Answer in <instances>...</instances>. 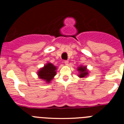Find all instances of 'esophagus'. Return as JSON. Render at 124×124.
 I'll list each match as a JSON object with an SVG mask.
<instances>
[{
    "mask_svg": "<svg viewBox=\"0 0 124 124\" xmlns=\"http://www.w3.org/2000/svg\"><path fill=\"white\" fill-rule=\"evenodd\" d=\"M64 64H66V65H68L69 61H66H66H64Z\"/></svg>",
    "mask_w": 124,
    "mask_h": 124,
    "instance_id": "obj_1",
    "label": "esophagus"
}]
</instances>
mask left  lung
<instances>
[{"label":"left lung","mask_w":124,"mask_h":124,"mask_svg":"<svg viewBox=\"0 0 124 124\" xmlns=\"http://www.w3.org/2000/svg\"><path fill=\"white\" fill-rule=\"evenodd\" d=\"M77 70L79 72V74H78V76L80 78H85L89 75V71L86 66L81 65L78 67Z\"/></svg>","instance_id":"obj_1"}]
</instances>
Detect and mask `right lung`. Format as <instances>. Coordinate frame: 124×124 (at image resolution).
<instances>
[{"label":"right lung","mask_w":124,"mask_h":124,"mask_svg":"<svg viewBox=\"0 0 124 124\" xmlns=\"http://www.w3.org/2000/svg\"><path fill=\"white\" fill-rule=\"evenodd\" d=\"M57 68L56 66L53 65L51 63H47L44 66L38 70L37 72V75L38 78L42 81L48 84L54 78V76L56 74Z\"/></svg>","instance_id":"1"}]
</instances>
